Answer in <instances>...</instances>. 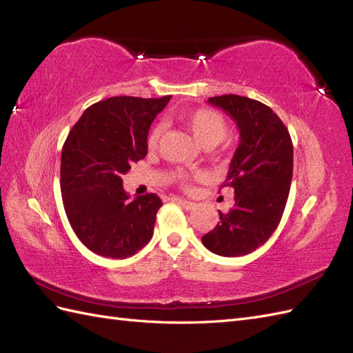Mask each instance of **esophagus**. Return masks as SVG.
Returning a JSON list of instances; mask_svg holds the SVG:
<instances>
[{
  "label": "esophagus",
  "mask_w": 353,
  "mask_h": 353,
  "mask_svg": "<svg viewBox=\"0 0 353 353\" xmlns=\"http://www.w3.org/2000/svg\"><path fill=\"white\" fill-rule=\"evenodd\" d=\"M176 201L179 203V205H183L187 210H191V209L196 208V203L190 201V200H185V199H176Z\"/></svg>",
  "instance_id": "obj_1"
}]
</instances>
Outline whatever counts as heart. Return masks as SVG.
I'll use <instances>...</instances> for the list:
<instances>
[{"label":"heart","instance_id":"1","mask_svg":"<svg viewBox=\"0 0 353 353\" xmlns=\"http://www.w3.org/2000/svg\"><path fill=\"white\" fill-rule=\"evenodd\" d=\"M178 117L179 121L194 134L196 140L206 148L218 145L219 143L225 140L230 134V128L225 117L215 110H209V109L188 110V112L179 113ZM162 134H163V123H156L147 135V147L150 148V150L157 147ZM200 178H201V174H196V175H187L183 172L176 174L178 183L185 188H190L191 184H193V181Z\"/></svg>","mask_w":353,"mask_h":353}]
</instances>
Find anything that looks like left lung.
Instances as JSON below:
<instances>
[{"instance_id":"8db88e82","label":"left lung","mask_w":353,"mask_h":353,"mask_svg":"<svg viewBox=\"0 0 353 353\" xmlns=\"http://www.w3.org/2000/svg\"><path fill=\"white\" fill-rule=\"evenodd\" d=\"M227 112L240 131V144L221 187L234 188V208L201 243L219 256H243L268 240L281 221L293 176V143L271 108L236 94L208 100Z\"/></svg>"}]
</instances>
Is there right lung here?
<instances>
[{
  "instance_id": "1",
  "label": "right lung",
  "mask_w": 353,
  "mask_h": 353,
  "mask_svg": "<svg viewBox=\"0 0 353 353\" xmlns=\"http://www.w3.org/2000/svg\"><path fill=\"white\" fill-rule=\"evenodd\" d=\"M169 100L119 95L95 103L63 144V206L82 244L104 258H130L153 236L162 200L154 193L130 200L122 175L145 157L148 130Z\"/></svg>"
}]
</instances>
